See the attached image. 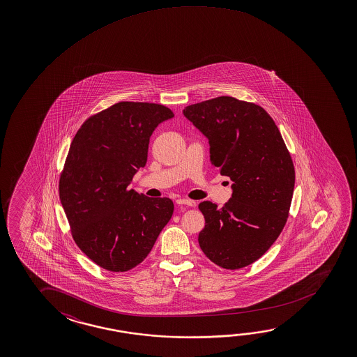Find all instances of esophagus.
<instances>
[{
  "label": "esophagus",
  "mask_w": 357,
  "mask_h": 357,
  "mask_svg": "<svg viewBox=\"0 0 357 357\" xmlns=\"http://www.w3.org/2000/svg\"><path fill=\"white\" fill-rule=\"evenodd\" d=\"M176 204L187 205V206H194L195 202L194 200H189V199H178Z\"/></svg>",
  "instance_id": "obj_1"
}]
</instances>
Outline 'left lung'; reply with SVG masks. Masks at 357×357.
Returning a JSON list of instances; mask_svg holds the SVG:
<instances>
[{
  "mask_svg": "<svg viewBox=\"0 0 357 357\" xmlns=\"http://www.w3.org/2000/svg\"><path fill=\"white\" fill-rule=\"evenodd\" d=\"M184 117L209 143L213 167L229 176L231 198L203 202L199 245L224 269H240L268 252L287 222L295 170L279 129L261 107L233 97L188 105Z\"/></svg>",
  "mask_w": 357,
  "mask_h": 357,
  "instance_id": "obj_1",
  "label": "left lung"
}]
</instances>
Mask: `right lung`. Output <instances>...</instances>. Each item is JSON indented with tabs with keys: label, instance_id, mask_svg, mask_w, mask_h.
Returning a JSON list of instances; mask_svg holds the SVG:
<instances>
[{
	"label": "right lung",
	"instance_id": "obj_1",
	"mask_svg": "<svg viewBox=\"0 0 357 357\" xmlns=\"http://www.w3.org/2000/svg\"><path fill=\"white\" fill-rule=\"evenodd\" d=\"M173 117L164 105L119 102L88 118L70 143L59 199L77 245L103 269L141 264L173 215L169 198L128 190L153 132Z\"/></svg>",
	"mask_w": 357,
	"mask_h": 357
}]
</instances>
